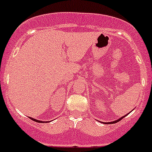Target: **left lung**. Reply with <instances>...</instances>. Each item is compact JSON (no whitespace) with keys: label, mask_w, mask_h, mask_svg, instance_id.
<instances>
[{"label":"left lung","mask_w":152,"mask_h":152,"mask_svg":"<svg viewBox=\"0 0 152 152\" xmlns=\"http://www.w3.org/2000/svg\"><path fill=\"white\" fill-rule=\"evenodd\" d=\"M128 114H129V113H128ZM128 114H127V115H128ZM123 116V117H121V118H119V119H117V120H115V121L110 122V124H113V123H117V122H119V121H120V120H122V119H123V118H124L125 116Z\"/></svg>","instance_id":"left-lung-1"}]
</instances>
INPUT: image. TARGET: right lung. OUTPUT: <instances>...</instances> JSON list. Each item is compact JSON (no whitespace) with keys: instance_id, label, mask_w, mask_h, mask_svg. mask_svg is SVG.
<instances>
[{"instance_id":"add662e5","label":"right lung","mask_w":152,"mask_h":152,"mask_svg":"<svg viewBox=\"0 0 152 152\" xmlns=\"http://www.w3.org/2000/svg\"><path fill=\"white\" fill-rule=\"evenodd\" d=\"M29 119H32V120H33V121H35V122H37V123H45V122H42V121H40V120H37V119H33V118H32V117H29ZM49 122V121H48ZM48 122H46V123H48Z\"/></svg>"}]
</instances>
